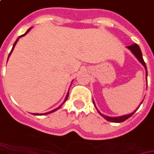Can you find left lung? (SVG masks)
I'll list each match as a JSON object with an SVG mask.
<instances>
[{"instance_id": "1", "label": "left lung", "mask_w": 154, "mask_h": 154, "mask_svg": "<svg viewBox=\"0 0 154 154\" xmlns=\"http://www.w3.org/2000/svg\"><path fill=\"white\" fill-rule=\"evenodd\" d=\"M127 48L129 50V51H131L132 53H133L134 56L138 59V61H139L143 66H144V68H146V77H147V71H146V63L144 62V60H143V57H142V54H141V51H140V47L138 46V45H136V44H133V45H129V46H127ZM93 101V100H92ZM142 103V102H141ZM94 103V102H93ZM95 105V104H94ZM140 107V106H139ZM138 107V108H139ZM138 108L136 109H138ZM136 109L132 112V113H130V114H128V115H124V116H117V117H110V116H104L103 115L101 112H99L98 110V112L100 114V115L103 116L104 119H106L107 121L109 122H124L125 120H127L128 118H129L131 116L133 115L134 113L136 111Z\"/></svg>"}]
</instances>
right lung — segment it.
I'll use <instances>...</instances> for the list:
<instances>
[{"instance_id":"1","label":"right lung","mask_w":154,"mask_h":154,"mask_svg":"<svg viewBox=\"0 0 154 154\" xmlns=\"http://www.w3.org/2000/svg\"><path fill=\"white\" fill-rule=\"evenodd\" d=\"M30 30H31V28H30V29H28V30H27L26 32L25 33L24 35H21V36H20V37H19V38H17V40L15 41V43H14V46H13V49H12V51H11V52L9 53L8 57H9V56H10V55H11V53H12V51H13V50H14V48L15 45L17 44V42H18V40H19V38H21V37H23V36H25V35H26V34L27 32H29V31H30ZM68 93H67V96H66V98H65V100H64V102H65V101L67 100V98H68ZM64 102H63V103H64ZM62 105H61V106H62ZM61 106H59L58 108H56V109H53V110H51V111H50V112H48V113H45V114H50V113H52V112H54V111H56V110H57V109H60V107H61ZM34 115H38V116H39V115H41V114H38V113H35ZM43 115H44V114H43Z\"/></svg>"}]
</instances>
